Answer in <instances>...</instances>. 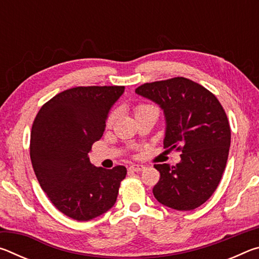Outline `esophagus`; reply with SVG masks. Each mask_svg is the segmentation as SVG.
Returning <instances> with one entry per match:
<instances>
[{"instance_id": "obj_1", "label": "esophagus", "mask_w": 259, "mask_h": 259, "mask_svg": "<svg viewBox=\"0 0 259 259\" xmlns=\"http://www.w3.org/2000/svg\"><path fill=\"white\" fill-rule=\"evenodd\" d=\"M145 169V166L142 165V164H131L129 166V170L130 171H135V172H139L142 171V170Z\"/></svg>"}]
</instances>
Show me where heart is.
<instances>
[{"instance_id": "b5f03b06", "label": "heart", "mask_w": 259, "mask_h": 259, "mask_svg": "<svg viewBox=\"0 0 259 259\" xmlns=\"http://www.w3.org/2000/svg\"><path fill=\"white\" fill-rule=\"evenodd\" d=\"M148 108H154V107L150 106V105H140V106H138L137 109H136V113L146 111V109H148ZM114 116H115V114H114V113L109 114V116H108V119H107V124H111L112 123L113 120H114Z\"/></svg>"}]
</instances>
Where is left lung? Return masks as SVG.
<instances>
[{
    "mask_svg": "<svg viewBox=\"0 0 259 259\" xmlns=\"http://www.w3.org/2000/svg\"><path fill=\"white\" fill-rule=\"evenodd\" d=\"M136 94L161 107L163 145L182 152L176 165H154L160 171L155 199L181 211L200 207L216 191L229 157L231 129L224 108L216 96L185 77L145 83Z\"/></svg>",
    "mask_w": 259,
    "mask_h": 259,
    "instance_id": "1",
    "label": "left lung"
}]
</instances>
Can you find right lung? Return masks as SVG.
<instances>
[{
    "mask_svg": "<svg viewBox=\"0 0 259 259\" xmlns=\"http://www.w3.org/2000/svg\"><path fill=\"white\" fill-rule=\"evenodd\" d=\"M124 87H76L38 111L30 133V160L42 190L60 212L78 222L100 216L116 202L126 168L91 164L89 152L105 131Z\"/></svg>",
    "mask_w": 259,
    "mask_h": 259,
    "instance_id": "1",
    "label": "right lung"
}]
</instances>
